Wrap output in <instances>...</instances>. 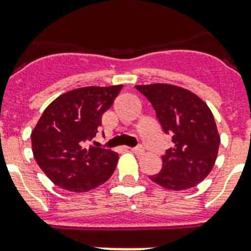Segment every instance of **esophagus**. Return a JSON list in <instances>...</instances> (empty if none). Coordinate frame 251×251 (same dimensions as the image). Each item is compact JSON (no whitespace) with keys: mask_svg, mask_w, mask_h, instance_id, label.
I'll use <instances>...</instances> for the list:
<instances>
[{"mask_svg":"<svg viewBox=\"0 0 251 251\" xmlns=\"http://www.w3.org/2000/svg\"><path fill=\"white\" fill-rule=\"evenodd\" d=\"M130 151H133L134 154H137V155H142L144 154V148L142 146H137V148H133V149H130Z\"/></svg>","mask_w":251,"mask_h":251,"instance_id":"esophagus-1","label":"esophagus"}]
</instances>
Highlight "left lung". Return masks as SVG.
Here are the masks:
<instances>
[{"label":"left lung","instance_id":"obj_1","mask_svg":"<svg viewBox=\"0 0 251 251\" xmlns=\"http://www.w3.org/2000/svg\"><path fill=\"white\" fill-rule=\"evenodd\" d=\"M154 107L164 133L175 146L163 155L158 175L149 176L167 190L195 187L212 172L218 155L219 137L209 106L195 93L167 83L136 86Z\"/></svg>","mask_w":251,"mask_h":251}]
</instances>
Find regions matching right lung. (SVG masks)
Masks as SVG:
<instances>
[{
	"label": "right lung",
	"mask_w": 251,
	"mask_h": 251,
	"mask_svg": "<svg viewBox=\"0 0 251 251\" xmlns=\"http://www.w3.org/2000/svg\"><path fill=\"white\" fill-rule=\"evenodd\" d=\"M123 88L82 87L50 103L32 130L34 159L56 186L73 192L90 191L111 177L118 154L109 149L84 148L99 132L102 114Z\"/></svg>",
	"instance_id": "add662e5"
}]
</instances>
